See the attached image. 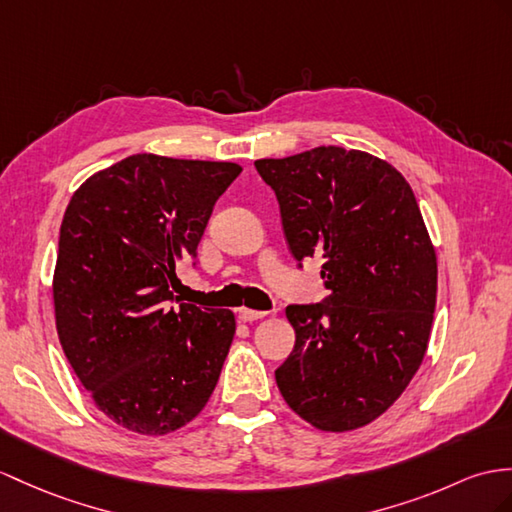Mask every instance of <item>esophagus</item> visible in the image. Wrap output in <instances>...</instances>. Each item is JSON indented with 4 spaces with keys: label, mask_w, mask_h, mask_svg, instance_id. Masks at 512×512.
<instances>
[{
    "label": "esophagus",
    "mask_w": 512,
    "mask_h": 512,
    "mask_svg": "<svg viewBox=\"0 0 512 512\" xmlns=\"http://www.w3.org/2000/svg\"><path fill=\"white\" fill-rule=\"evenodd\" d=\"M236 315H239L241 321H256V319H263L267 313L265 310H252V308H239L236 310Z\"/></svg>",
    "instance_id": "esophagus-1"
}]
</instances>
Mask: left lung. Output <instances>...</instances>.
<instances>
[{
	"label": "left lung",
	"instance_id": "1",
	"mask_svg": "<svg viewBox=\"0 0 512 512\" xmlns=\"http://www.w3.org/2000/svg\"><path fill=\"white\" fill-rule=\"evenodd\" d=\"M278 197L291 254L323 260L328 297L286 306L295 347L278 389L319 430H356L380 417L428 350L436 254L413 189L386 160L315 147L254 162Z\"/></svg>",
	"mask_w": 512,
	"mask_h": 512
}]
</instances>
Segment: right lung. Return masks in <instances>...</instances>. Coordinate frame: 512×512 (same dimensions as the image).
<instances>
[{"mask_svg":"<svg viewBox=\"0 0 512 512\" xmlns=\"http://www.w3.org/2000/svg\"><path fill=\"white\" fill-rule=\"evenodd\" d=\"M241 171L236 162L134 154L86 180L62 217L58 339L95 406L132 432L178 430L215 391L236 330L232 310L173 306L171 286Z\"/></svg>","mask_w":512,"mask_h":512,"instance_id":"right-lung-1","label":"right lung"}]
</instances>
